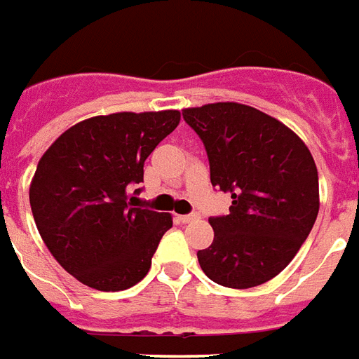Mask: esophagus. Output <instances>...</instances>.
Instances as JSON below:
<instances>
[{
	"instance_id": "34e87169",
	"label": "esophagus",
	"mask_w": 359,
	"mask_h": 359,
	"mask_svg": "<svg viewBox=\"0 0 359 359\" xmlns=\"http://www.w3.org/2000/svg\"><path fill=\"white\" fill-rule=\"evenodd\" d=\"M180 219L183 221V223H191V221H196L198 219V214H187V215H182Z\"/></svg>"
}]
</instances>
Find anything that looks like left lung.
Masks as SVG:
<instances>
[{
    "instance_id": "left-lung-1",
    "label": "left lung",
    "mask_w": 359,
    "mask_h": 359,
    "mask_svg": "<svg viewBox=\"0 0 359 359\" xmlns=\"http://www.w3.org/2000/svg\"><path fill=\"white\" fill-rule=\"evenodd\" d=\"M210 161V182L229 193L227 215L210 217L214 242L198 250L215 284L248 290L290 265L320 210L311 151L278 118L236 102L183 109Z\"/></svg>"
}]
</instances>
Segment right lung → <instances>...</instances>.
<instances>
[{
  "label": "right lung",
  "instance_id": "obj_1",
  "mask_svg": "<svg viewBox=\"0 0 359 359\" xmlns=\"http://www.w3.org/2000/svg\"><path fill=\"white\" fill-rule=\"evenodd\" d=\"M180 118L176 109L85 118L39 158L32 214L48 252L81 284L123 292L149 272L172 215L136 208L128 196L144 182L145 158Z\"/></svg>",
  "mask_w": 359,
  "mask_h": 359
}]
</instances>
